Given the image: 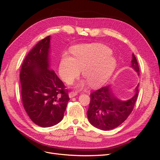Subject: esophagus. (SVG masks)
<instances>
[{
  "mask_svg": "<svg viewBox=\"0 0 160 160\" xmlns=\"http://www.w3.org/2000/svg\"><path fill=\"white\" fill-rule=\"evenodd\" d=\"M77 95V93L76 91H71V92H69V98H73V97L76 96Z\"/></svg>",
  "mask_w": 160,
  "mask_h": 160,
  "instance_id": "1",
  "label": "esophagus"
}]
</instances>
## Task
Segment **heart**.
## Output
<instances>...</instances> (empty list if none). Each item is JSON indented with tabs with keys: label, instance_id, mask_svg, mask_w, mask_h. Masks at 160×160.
<instances>
[{
	"label": "heart",
	"instance_id": "heart-1",
	"mask_svg": "<svg viewBox=\"0 0 160 160\" xmlns=\"http://www.w3.org/2000/svg\"><path fill=\"white\" fill-rule=\"evenodd\" d=\"M72 53V57L67 53L62 55L59 67V75L67 84H71L83 69L82 75L91 87L102 86L108 81L117 65L111 55V49L99 43L77 47Z\"/></svg>",
	"mask_w": 160,
	"mask_h": 160
}]
</instances>
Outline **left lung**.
Wrapping results in <instances>:
<instances>
[{
	"instance_id": "1",
	"label": "left lung",
	"mask_w": 160,
	"mask_h": 160,
	"mask_svg": "<svg viewBox=\"0 0 160 160\" xmlns=\"http://www.w3.org/2000/svg\"><path fill=\"white\" fill-rule=\"evenodd\" d=\"M132 67L139 75L138 62L133 53ZM138 87L135 88V95L126 101L116 98L109 85L91 93L88 110V118L91 124L101 130H109L123 123L133 109L138 96Z\"/></svg>"
}]
</instances>
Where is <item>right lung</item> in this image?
I'll list each match as a JSON object with an SVG mask.
<instances>
[{
	"label": "right lung",
	"instance_id": "add662e5",
	"mask_svg": "<svg viewBox=\"0 0 160 160\" xmlns=\"http://www.w3.org/2000/svg\"><path fill=\"white\" fill-rule=\"evenodd\" d=\"M49 47L50 36L38 42L25 57L20 73L23 107L42 128L59 123L70 100L68 90L49 67Z\"/></svg>",
	"mask_w": 160,
	"mask_h": 160
}]
</instances>
